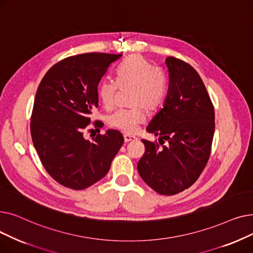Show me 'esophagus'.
<instances>
[{
    "label": "esophagus",
    "instance_id": "esophagus-1",
    "mask_svg": "<svg viewBox=\"0 0 253 253\" xmlns=\"http://www.w3.org/2000/svg\"><path fill=\"white\" fill-rule=\"evenodd\" d=\"M135 139H136V137H135L134 135H130V134H125V135H124V140H125V142L133 141V140H135Z\"/></svg>",
    "mask_w": 253,
    "mask_h": 253
}]
</instances>
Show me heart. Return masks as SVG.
<instances>
[{
  "label": "heart",
  "mask_w": 253,
  "mask_h": 253,
  "mask_svg": "<svg viewBox=\"0 0 253 253\" xmlns=\"http://www.w3.org/2000/svg\"><path fill=\"white\" fill-rule=\"evenodd\" d=\"M117 84L104 80L97 89L99 99L105 109H112L115 96L120 88H132L131 104L136 105L128 110H119L108 117V123L113 128L126 133L134 132L137 125L145 121V110L152 111L164 97L166 83L161 71L145 58L134 55L128 58L117 71Z\"/></svg>",
  "instance_id": "obj_1"
}]
</instances>
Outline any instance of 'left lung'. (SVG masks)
<instances>
[{
    "instance_id": "1",
    "label": "left lung",
    "mask_w": 253,
    "mask_h": 253,
    "mask_svg": "<svg viewBox=\"0 0 253 253\" xmlns=\"http://www.w3.org/2000/svg\"><path fill=\"white\" fill-rule=\"evenodd\" d=\"M165 63L167 95L147 127L149 133L159 136L162 148L142 139L145 153L137 170L154 191L170 196L190 188L205 168L214 134V109L194 68L172 56Z\"/></svg>"
}]
</instances>
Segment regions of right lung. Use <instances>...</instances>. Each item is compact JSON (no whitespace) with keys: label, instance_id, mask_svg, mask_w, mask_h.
<instances>
[{"label":"right lung","instance_id":"add662e5","mask_svg":"<svg viewBox=\"0 0 253 253\" xmlns=\"http://www.w3.org/2000/svg\"><path fill=\"white\" fill-rule=\"evenodd\" d=\"M121 56L85 53L68 57L53 65L39 85L31 119L32 139L44 168L63 187L84 190L100 180L124 142L114 129L92 141L84 136L92 111L98 106L100 80ZM94 125L99 128L101 122Z\"/></svg>","mask_w":253,"mask_h":253}]
</instances>
